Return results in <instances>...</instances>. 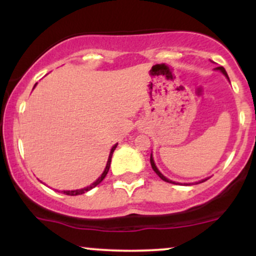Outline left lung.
I'll use <instances>...</instances> for the list:
<instances>
[{
  "mask_svg": "<svg viewBox=\"0 0 256 256\" xmlns=\"http://www.w3.org/2000/svg\"><path fill=\"white\" fill-rule=\"evenodd\" d=\"M216 70H219V71L220 72H222V74H224L225 76V77H228V73H226V71H225V68H224V67H222V66H219V67H216ZM150 165H152V170H154V172L155 173H156V174L158 176V177H160L161 179H162V180H165V182H167V183H172V184H176L174 183V182H172V180H170V179L168 178H166L165 177V176H164L162 174V173H161L160 171H158V167L156 166H155V162H154V158H152V155L150 154ZM206 180H207V179H204V180H200L198 182V183H204V182H206ZM198 183H196V184H198Z\"/></svg>",
  "mask_w": 256,
  "mask_h": 256,
  "instance_id": "8db88e82",
  "label": "left lung"
}]
</instances>
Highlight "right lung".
<instances>
[{"instance_id": "right-lung-1", "label": "right lung", "mask_w": 256, "mask_h": 256, "mask_svg": "<svg viewBox=\"0 0 256 256\" xmlns=\"http://www.w3.org/2000/svg\"><path fill=\"white\" fill-rule=\"evenodd\" d=\"M34 86H36V85H34ZM116 146H118V143H116V144H114L113 146H112V149H110V158H108V161H107V165H106V168H104V173H102V174H101V177H98V179H96V182H94L92 184L89 185V186L84 188V189H79V190H66V192H62L64 194V195H70V196L82 195V194H84V192H89V190L92 189V188H95L96 185H98L100 183H101V182L104 180V179L106 176H107L108 171H110V160H112V155H113L114 150H116Z\"/></svg>"}]
</instances>
